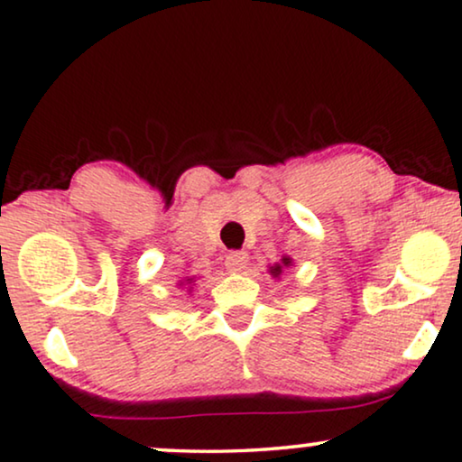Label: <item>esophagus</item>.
I'll return each instance as SVG.
<instances>
[{
  "mask_svg": "<svg viewBox=\"0 0 462 462\" xmlns=\"http://www.w3.org/2000/svg\"><path fill=\"white\" fill-rule=\"evenodd\" d=\"M225 265H226V270L233 272V274H240V272H244V267L248 265V254L246 253H229Z\"/></svg>",
  "mask_w": 462,
  "mask_h": 462,
  "instance_id": "obj_1",
  "label": "esophagus"
}]
</instances>
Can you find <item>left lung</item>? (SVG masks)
<instances>
[{
	"label": "left lung",
	"instance_id": "1",
	"mask_svg": "<svg viewBox=\"0 0 462 462\" xmlns=\"http://www.w3.org/2000/svg\"><path fill=\"white\" fill-rule=\"evenodd\" d=\"M293 265V259L291 257H282L281 259V263H274V265H270V274H272V278H276V281H281V276H282V272L284 270H289V267Z\"/></svg>",
	"mask_w": 462,
	"mask_h": 462
}]
</instances>
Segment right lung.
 I'll list each match as a JSON object with an SVG mask.
<instances>
[{"instance_id": "right-lung-1", "label": "right lung", "mask_w": 462, "mask_h": 462, "mask_svg": "<svg viewBox=\"0 0 462 462\" xmlns=\"http://www.w3.org/2000/svg\"><path fill=\"white\" fill-rule=\"evenodd\" d=\"M178 287H184L186 289V291H188V295H190L192 293V289H195V276H188L186 278V281H180L178 282Z\"/></svg>"}]
</instances>
